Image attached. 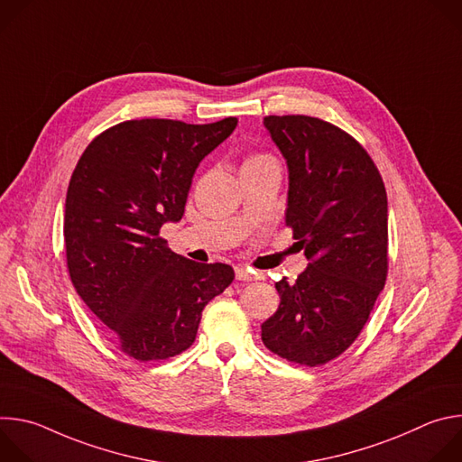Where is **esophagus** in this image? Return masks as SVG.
<instances>
[{
	"mask_svg": "<svg viewBox=\"0 0 462 462\" xmlns=\"http://www.w3.org/2000/svg\"><path fill=\"white\" fill-rule=\"evenodd\" d=\"M236 280H239V282H254V280H259V274L248 271L243 265H237L236 267Z\"/></svg>",
	"mask_w": 462,
	"mask_h": 462,
	"instance_id": "34e87169",
	"label": "esophagus"
}]
</instances>
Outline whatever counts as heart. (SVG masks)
I'll list each match as a JSON object with an SVG mask.
<instances>
[{"instance_id":"1","label":"heart","mask_w":462,"mask_h":462,"mask_svg":"<svg viewBox=\"0 0 462 462\" xmlns=\"http://www.w3.org/2000/svg\"><path fill=\"white\" fill-rule=\"evenodd\" d=\"M261 159H267V155H261V153H254V155H248V157H246L245 164H252V162H257V161H261Z\"/></svg>"}]
</instances>
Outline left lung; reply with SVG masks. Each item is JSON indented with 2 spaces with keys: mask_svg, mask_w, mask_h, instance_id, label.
Returning a JSON list of instances; mask_svg holds the SVG:
<instances>
[{
  "mask_svg": "<svg viewBox=\"0 0 462 462\" xmlns=\"http://www.w3.org/2000/svg\"><path fill=\"white\" fill-rule=\"evenodd\" d=\"M289 168L285 223L310 261L276 283L261 325L274 355L316 367L360 335L387 278V195L367 152L344 129L305 115L263 118Z\"/></svg>",
  "mask_w": 462,
  "mask_h": 462,
  "instance_id": "left-lung-1",
  "label": "left lung"
}]
</instances>
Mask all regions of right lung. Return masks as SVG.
<instances>
[{"label":"right lung","mask_w":462,"mask_h":462,"mask_svg":"<svg viewBox=\"0 0 462 462\" xmlns=\"http://www.w3.org/2000/svg\"><path fill=\"white\" fill-rule=\"evenodd\" d=\"M236 125V116L125 120L91 141L71 175L63 223L71 282L139 362L186 351L205 305L234 280L230 265L186 259L159 232L180 221L197 166Z\"/></svg>","instance_id":"1"}]
</instances>
